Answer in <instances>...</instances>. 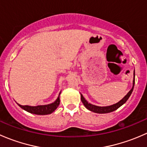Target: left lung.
Returning a JSON list of instances; mask_svg holds the SVG:
<instances>
[{
	"mask_svg": "<svg viewBox=\"0 0 147 147\" xmlns=\"http://www.w3.org/2000/svg\"><path fill=\"white\" fill-rule=\"evenodd\" d=\"M134 82H135V72H134V80H133V87L131 88V90L127 93V95L124 97L121 100H120L119 102L113 105H111V106H107V107H98L95 106V105H91V104L88 103L87 100L84 98V97L82 96V94H81V101L83 103V105L85 106V107L87 108L89 110L92 111V112H94L95 113H99V114H105V113H109V112H112L113 111L116 110L118 108L120 107L122 105H124L126 102L127 101V100L129 99V97H130V95L131 94L133 91V89H134Z\"/></svg>",
	"mask_w": 147,
	"mask_h": 147,
	"instance_id": "left-lung-1",
	"label": "left lung"
}]
</instances>
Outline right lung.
Listing matches in <instances>:
<instances>
[{"label":"right lung","mask_w":147,"mask_h":147,"mask_svg":"<svg viewBox=\"0 0 147 147\" xmlns=\"http://www.w3.org/2000/svg\"><path fill=\"white\" fill-rule=\"evenodd\" d=\"M60 105V97L56 100L55 102L53 103L47 105H38L35 107L28 106V105H18L22 109L24 110L27 111L30 113L35 114V115H45L51 114L52 112H54L57 108L58 105Z\"/></svg>","instance_id":"obj_1"}]
</instances>
